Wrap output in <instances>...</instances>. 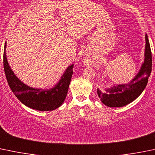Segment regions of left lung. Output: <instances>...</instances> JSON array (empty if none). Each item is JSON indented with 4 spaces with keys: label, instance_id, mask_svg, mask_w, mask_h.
Returning a JSON list of instances; mask_svg holds the SVG:
<instances>
[{
    "label": "left lung",
    "instance_id": "obj_1",
    "mask_svg": "<svg viewBox=\"0 0 155 155\" xmlns=\"http://www.w3.org/2000/svg\"><path fill=\"white\" fill-rule=\"evenodd\" d=\"M144 62L140 71L128 84L113 85L105 88L104 92L97 89L98 96L104 104L110 107H121L131 103L143 92L151 72V51L147 34H146V48Z\"/></svg>",
    "mask_w": 155,
    "mask_h": 155
}]
</instances>
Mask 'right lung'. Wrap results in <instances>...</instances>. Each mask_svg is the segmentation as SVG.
<instances>
[{
  "label": "right lung",
  "mask_w": 155,
  "mask_h": 155,
  "mask_svg": "<svg viewBox=\"0 0 155 155\" xmlns=\"http://www.w3.org/2000/svg\"><path fill=\"white\" fill-rule=\"evenodd\" d=\"M6 42L4 51V71L11 90L19 101L25 106L39 111L54 110L61 106L68 93L74 65H71L66 68L59 82L53 88H33L21 82L11 69L6 58Z\"/></svg>",
  "instance_id": "right-lung-1"
}]
</instances>
